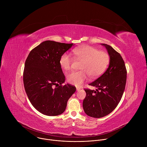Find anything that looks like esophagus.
<instances>
[{"instance_id": "obj_1", "label": "esophagus", "mask_w": 147, "mask_h": 147, "mask_svg": "<svg viewBox=\"0 0 147 147\" xmlns=\"http://www.w3.org/2000/svg\"><path fill=\"white\" fill-rule=\"evenodd\" d=\"M76 89H77V91H80V90L81 89V87H77Z\"/></svg>"}]
</instances>
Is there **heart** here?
<instances>
[{
  "instance_id": "1",
  "label": "heart",
  "mask_w": 147,
  "mask_h": 147,
  "mask_svg": "<svg viewBox=\"0 0 147 147\" xmlns=\"http://www.w3.org/2000/svg\"><path fill=\"white\" fill-rule=\"evenodd\" d=\"M73 53L75 57L82 60L80 65L81 70L74 71L67 75V81L72 85L81 86L90 76L97 77L100 76L107 68L109 63V55L104 51L90 46L82 45L74 48ZM73 59L67 52L63 53L60 57L59 63L62 69L70 70Z\"/></svg>"
}]
</instances>
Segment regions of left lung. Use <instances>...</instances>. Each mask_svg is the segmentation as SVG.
Segmentation results:
<instances>
[{"instance_id": "obj_1", "label": "left lung", "mask_w": 147, "mask_h": 147, "mask_svg": "<svg viewBox=\"0 0 147 147\" xmlns=\"http://www.w3.org/2000/svg\"><path fill=\"white\" fill-rule=\"evenodd\" d=\"M110 56L109 66L102 76L89 85L98 89H85L86 96L82 107L89 116L100 118L111 113L123 96L127 80V70L120 54L112 47L102 44Z\"/></svg>"}]
</instances>
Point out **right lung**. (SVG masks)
<instances>
[{
    "label": "right lung",
    "instance_id": "right-lung-1",
    "mask_svg": "<svg viewBox=\"0 0 147 147\" xmlns=\"http://www.w3.org/2000/svg\"><path fill=\"white\" fill-rule=\"evenodd\" d=\"M73 44L45 40L30 52L25 63L23 82L25 91L32 106L47 116L63 113L76 87L62 85L65 76L59 63L63 53Z\"/></svg>",
    "mask_w": 147,
    "mask_h": 147
}]
</instances>
